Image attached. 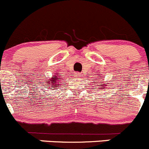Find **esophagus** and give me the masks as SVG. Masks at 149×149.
I'll return each instance as SVG.
<instances>
[{"mask_svg":"<svg viewBox=\"0 0 149 149\" xmlns=\"http://www.w3.org/2000/svg\"><path fill=\"white\" fill-rule=\"evenodd\" d=\"M74 75H75L76 77H81V74H80L79 72H77V73L74 74Z\"/></svg>","mask_w":149,"mask_h":149,"instance_id":"34e87169","label":"esophagus"}]
</instances>
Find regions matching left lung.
Listing matches in <instances>:
<instances>
[{"label": "left lung", "mask_w": 149, "mask_h": 149, "mask_svg": "<svg viewBox=\"0 0 149 149\" xmlns=\"http://www.w3.org/2000/svg\"><path fill=\"white\" fill-rule=\"evenodd\" d=\"M98 75V77H99V79H103V77H100V74H97ZM107 84H103V83H102V82H100V84H99V86L100 87V89H102V88H106V86H107Z\"/></svg>", "instance_id": "8db88e82"}]
</instances>
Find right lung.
I'll use <instances>...</instances> for the list:
<instances>
[{"label": "right lung", "instance_id": "obj_1", "mask_svg": "<svg viewBox=\"0 0 149 149\" xmlns=\"http://www.w3.org/2000/svg\"><path fill=\"white\" fill-rule=\"evenodd\" d=\"M58 74H56V75L54 76H52V77H51L50 79H49V80H45V82H46V84H49L48 86H49V89H52V88H54V87H58V86H60V84L61 83V81H60V77H58Z\"/></svg>", "mask_w": 149, "mask_h": 149}]
</instances>
